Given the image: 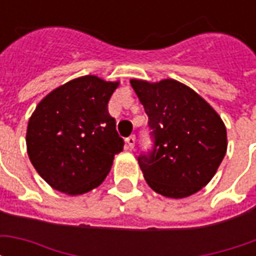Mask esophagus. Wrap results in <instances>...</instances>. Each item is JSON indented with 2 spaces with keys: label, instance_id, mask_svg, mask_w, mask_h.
Listing matches in <instances>:
<instances>
[{
  "label": "esophagus",
  "instance_id": "1",
  "mask_svg": "<svg viewBox=\"0 0 256 256\" xmlns=\"http://www.w3.org/2000/svg\"><path fill=\"white\" fill-rule=\"evenodd\" d=\"M126 142H128V145L133 150L134 145H136V136H130V137H128L126 138Z\"/></svg>",
  "mask_w": 256,
  "mask_h": 256
}]
</instances>
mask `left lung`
<instances>
[{"label":"left lung","instance_id":"1","mask_svg":"<svg viewBox=\"0 0 256 256\" xmlns=\"http://www.w3.org/2000/svg\"><path fill=\"white\" fill-rule=\"evenodd\" d=\"M148 115L152 150L138 156L146 184L156 193L188 198L214 177L228 148L226 128L207 101L174 79L156 84L132 79Z\"/></svg>","mask_w":256,"mask_h":256}]
</instances>
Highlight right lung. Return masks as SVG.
Instances as JSON below:
<instances>
[{"mask_svg":"<svg viewBox=\"0 0 256 256\" xmlns=\"http://www.w3.org/2000/svg\"><path fill=\"white\" fill-rule=\"evenodd\" d=\"M119 82L86 75L50 92L27 126V154L53 189L82 194L97 188L123 150L108 101Z\"/></svg>","mask_w":256,"mask_h":256,"instance_id":"obj_1","label":"right lung"}]
</instances>
